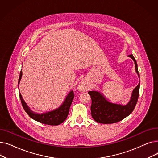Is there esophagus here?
Here are the masks:
<instances>
[{"label":"esophagus","mask_w":158,"mask_h":158,"mask_svg":"<svg viewBox=\"0 0 158 158\" xmlns=\"http://www.w3.org/2000/svg\"><path fill=\"white\" fill-rule=\"evenodd\" d=\"M89 89V86L88 84H86L85 82L82 81L81 83L78 86V89L81 92H85V91H87Z\"/></svg>","instance_id":"1"}]
</instances>
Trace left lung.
<instances>
[{"mask_svg": "<svg viewBox=\"0 0 158 158\" xmlns=\"http://www.w3.org/2000/svg\"><path fill=\"white\" fill-rule=\"evenodd\" d=\"M135 64V70L139 77L138 65L132 54L129 56ZM140 83L132 91L131 100L126 105L113 104L107 101L104 95L97 91H90L88 94L92 98L91 113L93 118L98 123H113L118 122L129 116L134 110L136 105L139 92Z\"/></svg>", "mask_w": 158, "mask_h": 158, "instance_id": "obj_1", "label": "left lung"}]
</instances>
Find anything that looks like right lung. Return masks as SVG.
Instances as JSON below:
<instances>
[{"instance_id": "1", "label": "right lung", "mask_w": 158, "mask_h": 158, "mask_svg": "<svg viewBox=\"0 0 158 158\" xmlns=\"http://www.w3.org/2000/svg\"><path fill=\"white\" fill-rule=\"evenodd\" d=\"M22 71H20V77L19 79V82L20 81V79L22 78ZM74 98V94L73 91L68 94L66 96L64 101L62 104V105L57 108L56 110H54L52 111H48L47 113H36L35 112H33L31 111L28 106L26 104V102L23 101V99L20 94V98L21 100L22 105L23 107V109L29 117L35 120L36 121H38L40 123H42L44 124H47V125L50 126H57L60 125L61 123H63L68 117V114L69 113V110L70 106L72 104V101Z\"/></svg>"}]
</instances>
